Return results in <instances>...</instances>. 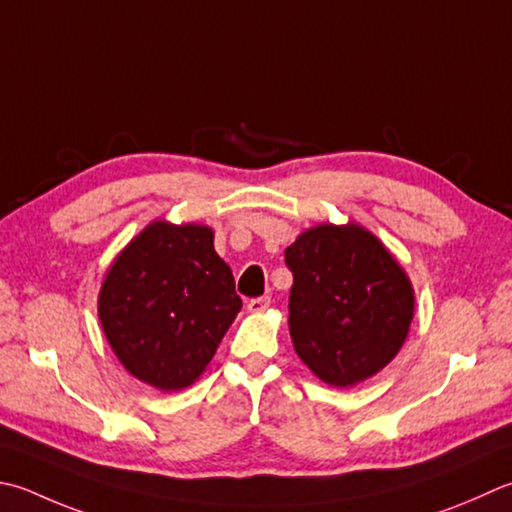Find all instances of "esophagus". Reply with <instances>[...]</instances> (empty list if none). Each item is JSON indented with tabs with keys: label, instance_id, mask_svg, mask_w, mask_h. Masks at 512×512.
Masks as SVG:
<instances>
[{
	"label": "esophagus",
	"instance_id": "obj_1",
	"mask_svg": "<svg viewBox=\"0 0 512 512\" xmlns=\"http://www.w3.org/2000/svg\"><path fill=\"white\" fill-rule=\"evenodd\" d=\"M270 306V297H253L250 302L246 304V308L250 310V313H264V310Z\"/></svg>",
	"mask_w": 512,
	"mask_h": 512
}]
</instances>
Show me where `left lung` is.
<instances>
[{
  "instance_id": "1",
  "label": "left lung",
  "mask_w": 512,
  "mask_h": 512,
  "mask_svg": "<svg viewBox=\"0 0 512 512\" xmlns=\"http://www.w3.org/2000/svg\"><path fill=\"white\" fill-rule=\"evenodd\" d=\"M295 353L322 382L348 388L404 346L415 293L404 268L357 224L308 228L286 248Z\"/></svg>"
}]
</instances>
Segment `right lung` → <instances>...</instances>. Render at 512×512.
<instances>
[{
    "instance_id": "right-lung-1",
    "label": "right lung",
    "mask_w": 512,
    "mask_h": 512,
    "mask_svg": "<svg viewBox=\"0 0 512 512\" xmlns=\"http://www.w3.org/2000/svg\"><path fill=\"white\" fill-rule=\"evenodd\" d=\"M97 310L128 373L170 393L204 373L242 299L213 230L159 219L108 268Z\"/></svg>"
}]
</instances>
